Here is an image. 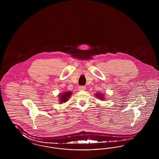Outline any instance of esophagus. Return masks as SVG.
<instances>
[{"label": "esophagus", "mask_w": 159, "mask_h": 159, "mask_svg": "<svg viewBox=\"0 0 159 159\" xmlns=\"http://www.w3.org/2000/svg\"><path fill=\"white\" fill-rule=\"evenodd\" d=\"M79 89L80 91H84V90H86V87L84 86H80L79 87Z\"/></svg>", "instance_id": "esophagus-1"}]
</instances>
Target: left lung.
Listing matches in <instances>:
<instances>
[{
	"instance_id": "8db88e82",
	"label": "left lung",
	"mask_w": 159,
	"mask_h": 159,
	"mask_svg": "<svg viewBox=\"0 0 159 159\" xmlns=\"http://www.w3.org/2000/svg\"><path fill=\"white\" fill-rule=\"evenodd\" d=\"M96 96H97V98H99V99H104L103 98L102 95H101V93H96Z\"/></svg>"
}]
</instances>
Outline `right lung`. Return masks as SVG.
<instances>
[{"instance_id":"1","label":"right lung","mask_w":159,"mask_h":159,"mask_svg":"<svg viewBox=\"0 0 159 159\" xmlns=\"http://www.w3.org/2000/svg\"><path fill=\"white\" fill-rule=\"evenodd\" d=\"M72 94L71 92L69 91V92H64L63 94H61L60 95V101L61 102H66L68 99L69 98V97H70V95Z\"/></svg>"}]
</instances>
